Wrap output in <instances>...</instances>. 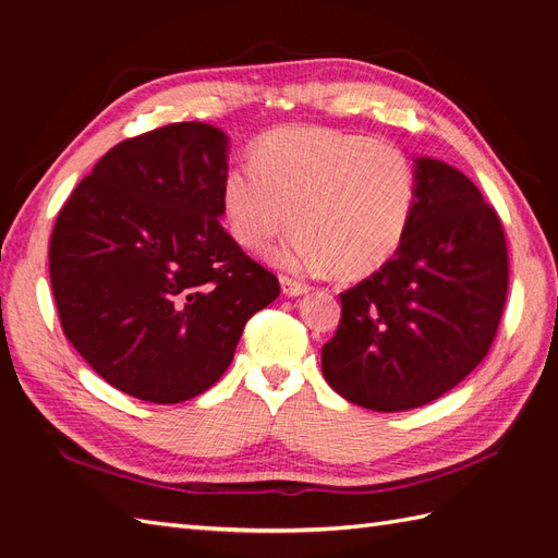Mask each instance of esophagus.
<instances>
[{
  "instance_id": "esophagus-1",
  "label": "esophagus",
  "mask_w": 558,
  "mask_h": 558,
  "mask_svg": "<svg viewBox=\"0 0 558 558\" xmlns=\"http://www.w3.org/2000/svg\"><path fill=\"white\" fill-rule=\"evenodd\" d=\"M281 291L289 295V298H295V295H302L307 291V283H302L300 279H293V277H286L281 275Z\"/></svg>"
}]
</instances>
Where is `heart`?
<instances>
[{
	"label": "heart",
	"instance_id": "b5f03b06",
	"mask_svg": "<svg viewBox=\"0 0 558 558\" xmlns=\"http://www.w3.org/2000/svg\"><path fill=\"white\" fill-rule=\"evenodd\" d=\"M418 174L393 144L330 128H277L221 185L232 238L263 248L298 230L277 258L298 269L330 267L342 279L377 272L410 230Z\"/></svg>",
	"mask_w": 558,
	"mask_h": 558
}]
</instances>
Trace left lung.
<instances>
[{
  "mask_svg": "<svg viewBox=\"0 0 558 558\" xmlns=\"http://www.w3.org/2000/svg\"><path fill=\"white\" fill-rule=\"evenodd\" d=\"M418 197L396 256L340 293L342 318L320 349L337 393L375 412L433 402L494 344L510 260L496 209L463 172L418 158Z\"/></svg>",
  "mask_w": 558,
  "mask_h": 558,
  "instance_id": "1",
  "label": "left lung"
}]
</instances>
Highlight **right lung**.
Masks as SVG:
<instances>
[{
	"mask_svg": "<svg viewBox=\"0 0 558 558\" xmlns=\"http://www.w3.org/2000/svg\"><path fill=\"white\" fill-rule=\"evenodd\" d=\"M226 158L207 123L150 130L107 150L58 214L48 267L62 330L132 398L205 393L281 291L218 221Z\"/></svg>",
	"mask_w": 558,
	"mask_h": 558,
	"instance_id": "add662e5",
	"label": "right lung"
}]
</instances>
